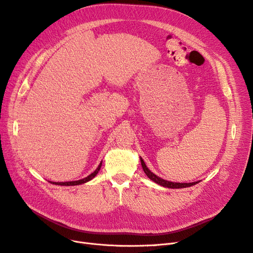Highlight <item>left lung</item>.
Returning <instances> with one entry per match:
<instances>
[{
	"mask_svg": "<svg viewBox=\"0 0 253 253\" xmlns=\"http://www.w3.org/2000/svg\"><path fill=\"white\" fill-rule=\"evenodd\" d=\"M140 162H141V166H142V169L144 171V173L147 174L148 177L155 181L156 183H158V185L163 186V187H166V188H171V189H180V188H187V187H191V186H194L196 185V183H198V181H195V182H173V181H168V180H165L163 178L158 177V176H156L154 173L151 172L148 167L145 166L144 162L142 160V158L140 157Z\"/></svg>",
	"mask_w": 253,
	"mask_h": 253,
	"instance_id": "left-lung-1",
	"label": "left lung"
}]
</instances>
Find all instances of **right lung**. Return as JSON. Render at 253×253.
<instances>
[{"mask_svg": "<svg viewBox=\"0 0 253 253\" xmlns=\"http://www.w3.org/2000/svg\"><path fill=\"white\" fill-rule=\"evenodd\" d=\"M101 165H102V162L100 163V165L98 166V168L97 169L91 173V174H89L87 177H85V178H83V179H79V180H75V181H65V182H53V181H50L51 183H53V185H60V186H77V185H81V183H85V182H87V181H89L90 179H93L95 176L98 174V172H99V170H100V168H101Z\"/></svg>", "mask_w": 253, "mask_h": 253, "instance_id": "right-lung-1", "label": "right lung"}]
</instances>
